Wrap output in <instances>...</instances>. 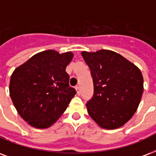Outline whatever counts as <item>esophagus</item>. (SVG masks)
<instances>
[{"label":"esophagus","instance_id":"esophagus-1","mask_svg":"<svg viewBox=\"0 0 156 156\" xmlns=\"http://www.w3.org/2000/svg\"><path fill=\"white\" fill-rule=\"evenodd\" d=\"M75 89H76V91H77V93H78V95H79V94H80V87L77 86L75 87Z\"/></svg>","mask_w":156,"mask_h":156}]
</instances>
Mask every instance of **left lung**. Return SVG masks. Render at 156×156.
I'll list each match as a JSON object with an SVG mask.
<instances>
[{
  "instance_id": "left-lung-1",
  "label": "left lung",
  "mask_w": 156,
  "mask_h": 156,
  "mask_svg": "<svg viewBox=\"0 0 156 156\" xmlns=\"http://www.w3.org/2000/svg\"><path fill=\"white\" fill-rule=\"evenodd\" d=\"M93 79V97L87 112L105 129L125 124L137 110L143 93L141 70L121 55L110 50L83 51Z\"/></svg>"
}]
</instances>
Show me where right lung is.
<instances>
[{"mask_svg": "<svg viewBox=\"0 0 156 156\" xmlns=\"http://www.w3.org/2000/svg\"><path fill=\"white\" fill-rule=\"evenodd\" d=\"M72 52L47 50L34 55L13 72L9 96L23 119L32 127L47 128L65 112L76 94L65 69Z\"/></svg>", "mask_w": 156, "mask_h": 156, "instance_id": "right-lung-1", "label": "right lung"}]
</instances>
